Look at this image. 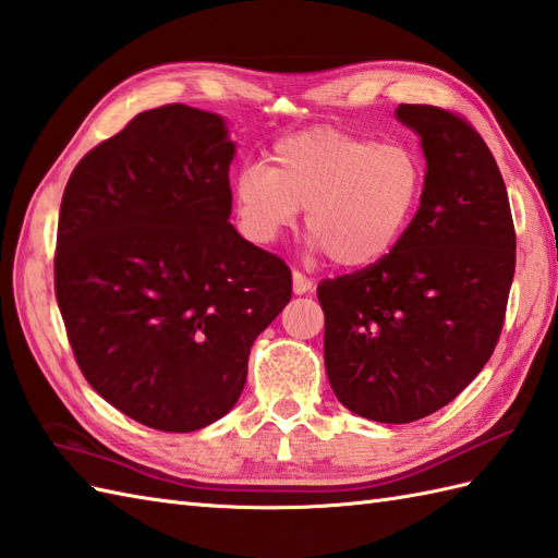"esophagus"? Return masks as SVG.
I'll return each mask as SVG.
<instances>
[{
  "label": "esophagus",
  "mask_w": 558,
  "mask_h": 558,
  "mask_svg": "<svg viewBox=\"0 0 558 558\" xmlns=\"http://www.w3.org/2000/svg\"><path fill=\"white\" fill-rule=\"evenodd\" d=\"M292 290L294 294H306L314 290V280L306 278L302 270H292Z\"/></svg>",
  "instance_id": "esophagus-1"
}]
</instances>
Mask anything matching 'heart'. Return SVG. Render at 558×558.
I'll use <instances>...</instances> for the list:
<instances>
[{
    "mask_svg": "<svg viewBox=\"0 0 558 558\" xmlns=\"http://www.w3.org/2000/svg\"><path fill=\"white\" fill-rule=\"evenodd\" d=\"M272 168L246 165L234 201L242 228L268 244L306 208V232L338 268H366L393 248L420 206L424 162L405 144L312 126L272 146Z\"/></svg>",
    "mask_w": 558,
    "mask_h": 558,
    "instance_id": "1",
    "label": "heart"
}]
</instances>
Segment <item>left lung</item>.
<instances>
[{"label": "left lung", "instance_id": "1", "mask_svg": "<svg viewBox=\"0 0 558 558\" xmlns=\"http://www.w3.org/2000/svg\"><path fill=\"white\" fill-rule=\"evenodd\" d=\"M396 114L422 136L420 210L381 260L316 288L330 388L384 424L441 410L482 372L515 272L511 204L477 129L436 105Z\"/></svg>", "mask_w": 558, "mask_h": 558}]
</instances>
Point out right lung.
Instances as JSON below:
<instances>
[{"label": "right lung", "mask_w": 558, "mask_h": 558, "mask_svg": "<svg viewBox=\"0 0 558 558\" xmlns=\"http://www.w3.org/2000/svg\"><path fill=\"white\" fill-rule=\"evenodd\" d=\"M232 156L218 114L162 105L88 150L59 208L54 294L78 369L158 432L230 412L292 298L286 260L228 222Z\"/></svg>", "instance_id": "1"}]
</instances>
